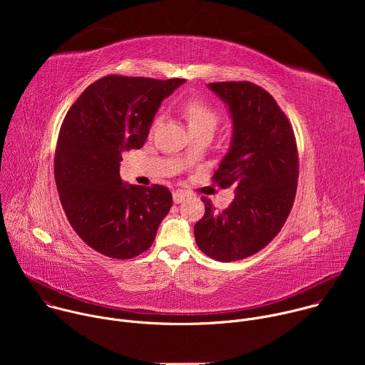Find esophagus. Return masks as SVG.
<instances>
[{
    "label": "esophagus",
    "instance_id": "esophagus-1",
    "mask_svg": "<svg viewBox=\"0 0 365 365\" xmlns=\"http://www.w3.org/2000/svg\"><path fill=\"white\" fill-rule=\"evenodd\" d=\"M189 193L185 192V190H176L173 192V202L175 203H180L182 200H185V197H187Z\"/></svg>",
    "mask_w": 365,
    "mask_h": 365
}]
</instances>
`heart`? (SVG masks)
I'll list each match as a JSON object with an SVG mask.
<instances>
[{
	"instance_id": "b5f03b06",
	"label": "heart",
	"mask_w": 365,
	"mask_h": 365,
	"mask_svg": "<svg viewBox=\"0 0 365 365\" xmlns=\"http://www.w3.org/2000/svg\"><path fill=\"white\" fill-rule=\"evenodd\" d=\"M182 114L187 121L189 130H202L210 128L215 130L220 123V111L203 98H189L182 103ZM159 118H155L151 124V131L158 127Z\"/></svg>"
}]
</instances>
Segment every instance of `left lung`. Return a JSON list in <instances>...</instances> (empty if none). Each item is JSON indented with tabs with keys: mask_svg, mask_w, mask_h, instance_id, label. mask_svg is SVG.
Masks as SVG:
<instances>
[{
	"mask_svg": "<svg viewBox=\"0 0 365 365\" xmlns=\"http://www.w3.org/2000/svg\"><path fill=\"white\" fill-rule=\"evenodd\" d=\"M230 108L232 141L212 182L235 185L224 211L207 197L195 227L197 247L217 262L230 263L263 250L284 225L296 196L299 155L286 114L262 86L248 81L207 83Z\"/></svg>",
	"mask_w": 365,
	"mask_h": 365,
	"instance_id": "8db88e82",
	"label": "left lung"
}]
</instances>
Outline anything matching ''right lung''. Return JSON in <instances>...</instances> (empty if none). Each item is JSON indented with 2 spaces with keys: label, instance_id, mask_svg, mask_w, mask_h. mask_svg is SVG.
Masks as SVG:
<instances>
[{
  "label": "right lung",
  "instance_id": "1",
  "mask_svg": "<svg viewBox=\"0 0 365 365\" xmlns=\"http://www.w3.org/2000/svg\"><path fill=\"white\" fill-rule=\"evenodd\" d=\"M183 82L101 78L81 93L62 123L55 153L61 203L73 231L103 255H140L170 211L168 187L125 185L120 162L123 153L143 147L160 102Z\"/></svg>",
  "mask_w": 365,
  "mask_h": 365
}]
</instances>
